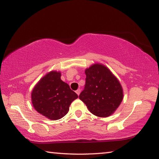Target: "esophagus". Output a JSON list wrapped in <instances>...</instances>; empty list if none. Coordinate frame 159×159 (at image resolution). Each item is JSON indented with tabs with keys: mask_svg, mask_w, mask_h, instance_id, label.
I'll return each instance as SVG.
<instances>
[{
	"mask_svg": "<svg viewBox=\"0 0 159 159\" xmlns=\"http://www.w3.org/2000/svg\"><path fill=\"white\" fill-rule=\"evenodd\" d=\"M76 94H77L78 95H79L80 93V89H78V90L76 91Z\"/></svg>",
	"mask_w": 159,
	"mask_h": 159,
	"instance_id": "esophagus-1",
	"label": "esophagus"
}]
</instances>
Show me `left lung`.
Segmentation results:
<instances>
[{"label":"left lung","mask_w":159,"mask_h":159,"mask_svg":"<svg viewBox=\"0 0 159 159\" xmlns=\"http://www.w3.org/2000/svg\"><path fill=\"white\" fill-rule=\"evenodd\" d=\"M85 85L79 99L93 114L109 116L121 103L123 88L117 78L103 64H95L86 69Z\"/></svg>","instance_id":"left-lung-1"}]
</instances>
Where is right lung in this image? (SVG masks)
<instances>
[{
    "label": "right lung",
    "instance_id": "obj_1",
    "mask_svg": "<svg viewBox=\"0 0 159 159\" xmlns=\"http://www.w3.org/2000/svg\"><path fill=\"white\" fill-rule=\"evenodd\" d=\"M77 94L69 85L61 80L60 71H52L38 82L31 93L34 109L50 120H58L64 116Z\"/></svg>",
    "mask_w": 159,
    "mask_h": 159
}]
</instances>
